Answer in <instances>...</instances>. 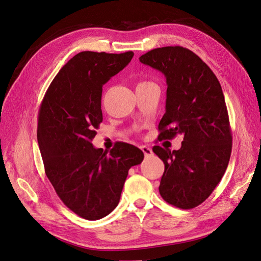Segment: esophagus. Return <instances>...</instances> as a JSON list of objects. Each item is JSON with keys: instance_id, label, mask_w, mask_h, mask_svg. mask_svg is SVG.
<instances>
[{"instance_id": "obj_1", "label": "esophagus", "mask_w": 261, "mask_h": 261, "mask_svg": "<svg viewBox=\"0 0 261 261\" xmlns=\"http://www.w3.org/2000/svg\"><path fill=\"white\" fill-rule=\"evenodd\" d=\"M141 149H142V152L144 153L145 157H149V156H152V155H153V150H152V148H149L148 146H141Z\"/></svg>"}]
</instances>
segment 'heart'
Instances as JSON below:
<instances>
[{
  "instance_id": "heart-1",
  "label": "heart",
  "mask_w": 261,
  "mask_h": 261,
  "mask_svg": "<svg viewBox=\"0 0 261 261\" xmlns=\"http://www.w3.org/2000/svg\"><path fill=\"white\" fill-rule=\"evenodd\" d=\"M146 83H150V82H146V81H142V82H140L138 86H142V85H146Z\"/></svg>"
}]
</instances>
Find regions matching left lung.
Returning a JSON list of instances; mask_svg holds the SVG:
<instances>
[{
    "label": "left lung",
    "mask_w": 261,
    "mask_h": 261,
    "mask_svg": "<svg viewBox=\"0 0 261 261\" xmlns=\"http://www.w3.org/2000/svg\"><path fill=\"white\" fill-rule=\"evenodd\" d=\"M140 62L163 72L167 82L158 141L183 136L178 150L153 147L165 164L159 193L168 204L194 208L220 182L231 156L232 133L220 82L195 53L182 46L154 48Z\"/></svg>",
    "instance_id": "obj_1"
}]
</instances>
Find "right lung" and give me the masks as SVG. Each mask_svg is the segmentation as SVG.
I'll return each mask as SVG.
<instances>
[{
	"instance_id": "1",
	"label": "right lung",
	"mask_w": 261,
	"mask_h": 261,
	"mask_svg": "<svg viewBox=\"0 0 261 261\" xmlns=\"http://www.w3.org/2000/svg\"><path fill=\"white\" fill-rule=\"evenodd\" d=\"M133 55L78 53L56 74L40 105L37 138L45 174L63 203L87 220L113 212L129 169L144 158L128 143L117 142L109 152L91 143L103 121V86Z\"/></svg>"
}]
</instances>
